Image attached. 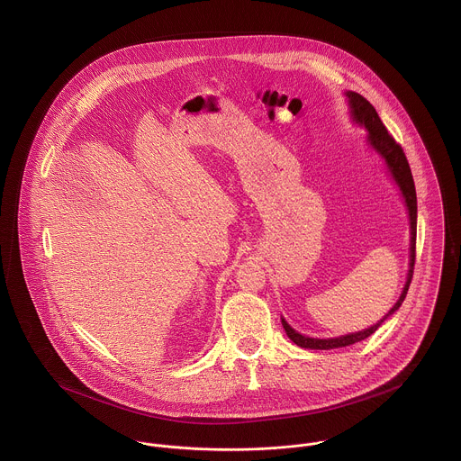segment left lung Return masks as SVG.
<instances>
[{
    "instance_id": "1",
    "label": "left lung",
    "mask_w": 461,
    "mask_h": 461,
    "mask_svg": "<svg viewBox=\"0 0 461 461\" xmlns=\"http://www.w3.org/2000/svg\"><path fill=\"white\" fill-rule=\"evenodd\" d=\"M348 99H350V107H352V114L354 118L357 120L358 123H362L367 131H369V143L373 145V149L376 152H380V155L385 158L394 180L398 182L402 193H403V198H405V203L409 208L410 213V230H411V240H410V270L409 279H407V285L403 288V294L400 297V301L394 304V307L385 314L384 320H387L389 314H393L396 309H400L402 303L405 301L407 297V292H409L410 283H411V276H413V265H415V237H417V196H415V185H413V178H411V171H410L409 160H407V155L403 152L402 145L389 134V131L385 129V125L382 123L376 109L369 104V101H366L360 94L356 92H348L347 94ZM380 320L376 325L366 329V330H360L356 334H348V336H341V338H334V339H314V338H306L299 332H295L285 320H283V327L288 334V338L303 347V348H312V350H329V348H339V347H348V345H354L358 343L362 339H366L367 336H371L380 325L382 321Z\"/></svg>"
}]
</instances>
